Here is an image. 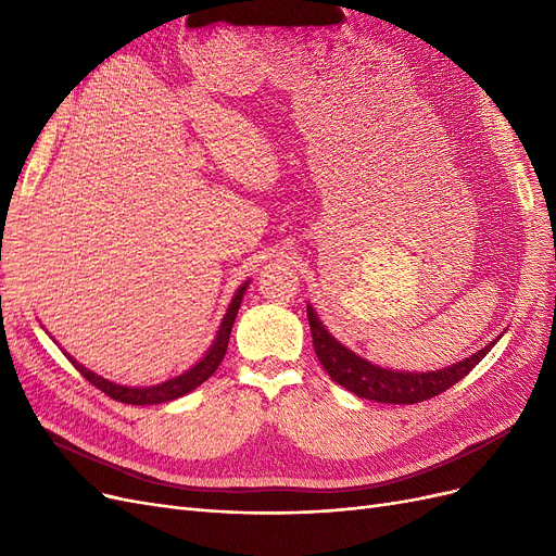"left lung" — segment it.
Returning a JSON list of instances; mask_svg holds the SVG:
<instances>
[{"label":"left lung","instance_id":"obj_1","mask_svg":"<svg viewBox=\"0 0 556 556\" xmlns=\"http://www.w3.org/2000/svg\"><path fill=\"white\" fill-rule=\"evenodd\" d=\"M311 333H313V348L319 364L325 366V371L331 376L333 382H339L352 394H357L368 401L378 403H419L431 396H439L447 387L459 382L464 376H468L473 368L482 362V357L494 348V343L484 345L476 355L466 357L464 362L452 364L441 371L429 374H399L387 371V368L368 364L366 359L357 357L355 352L343 348L339 341L329 336V331L319 323L313 308H306Z\"/></svg>","mask_w":556,"mask_h":556}]
</instances>
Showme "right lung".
<instances>
[{
    "label": "right lung",
    "instance_id": "obj_1",
    "mask_svg": "<svg viewBox=\"0 0 556 556\" xmlns=\"http://www.w3.org/2000/svg\"><path fill=\"white\" fill-rule=\"evenodd\" d=\"M245 288H248V282H243L241 290L237 292V296L231 299V304L227 308V315H225L223 325H220V331H217L215 343L206 352V357L201 359L197 366H192L190 371H185L178 378H172V380H166V382L155 384V387H123V384H113V382H109L104 378H99L97 374L88 371L86 366H80L72 357H70V362L78 368L83 378H86L88 382H92L97 387V390H102L106 396L121 401V403H131V406H150V403H164V401L178 399L182 394L192 392L194 387H199L201 382H206L215 374V368L220 366L225 352H227L229 333H231V327H233V319H237V313H239V306H241V299H243Z\"/></svg>",
    "mask_w": 556,
    "mask_h": 556
}]
</instances>
